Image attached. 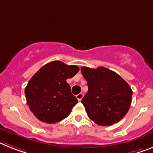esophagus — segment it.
Segmentation results:
<instances>
[{"instance_id":"esophagus-1","label":"esophagus","mask_w":153,"mask_h":153,"mask_svg":"<svg viewBox=\"0 0 153 153\" xmlns=\"http://www.w3.org/2000/svg\"><path fill=\"white\" fill-rule=\"evenodd\" d=\"M83 97H84V94H82V93H79V94H78L77 95H76V98H77V100L79 101V102H80V101L82 100Z\"/></svg>"}]
</instances>
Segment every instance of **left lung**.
<instances>
[{
	"label": "left lung",
	"mask_w": 153,
	"mask_h": 153,
	"mask_svg": "<svg viewBox=\"0 0 153 153\" xmlns=\"http://www.w3.org/2000/svg\"><path fill=\"white\" fill-rule=\"evenodd\" d=\"M88 91L81 102L88 117L97 124L108 126L123 119L129 110L132 90L117 73L105 67L83 66Z\"/></svg>",
	"instance_id": "obj_1"
}]
</instances>
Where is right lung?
<instances>
[{"label":"right lung","mask_w":153,"mask_h":153,"mask_svg":"<svg viewBox=\"0 0 153 153\" xmlns=\"http://www.w3.org/2000/svg\"><path fill=\"white\" fill-rule=\"evenodd\" d=\"M79 67L53 61L40 68L25 88L30 111L42 122L55 123L70 114L78 102L66 82L77 74Z\"/></svg>","instance_id":"right-lung-1"}]
</instances>
